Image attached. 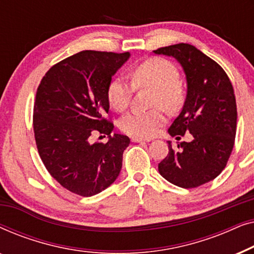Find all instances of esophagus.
<instances>
[{
  "label": "esophagus",
  "instance_id": "34e87169",
  "mask_svg": "<svg viewBox=\"0 0 254 254\" xmlns=\"http://www.w3.org/2000/svg\"><path fill=\"white\" fill-rule=\"evenodd\" d=\"M149 141H151V138H143V137H136V136L131 137V142H149Z\"/></svg>",
  "mask_w": 254,
  "mask_h": 254
}]
</instances>
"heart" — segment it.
Instances as JSON below:
<instances>
[{
  "label": "heart",
  "mask_w": 254,
  "mask_h": 254,
  "mask_svg": "<svg viewBox=\"0 0 254 254\" xmlns=\"http://www.w3.org/2000/svg\"><path fill=\"white\" fill-rule=\"evenodd\" d=\"M131 84L126 79L113 78L107 86V100L118 112L129 106L134 88L154 89L151 99L152 107H164L168 111L179 109L184 100V91L180 85V72L172 62L163 58H150L135 65L130 70ZM165 116L161 109L149 112H133L120 120V129L136 137L152 136Z\"/></svg>",
  "instance_id": "b5f03b06"
}]
</instances>
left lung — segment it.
Wrapping results in <instances>:
<instances>
[{"instance_id":"8db88e82","label":"left lung","mask_w":254,"mask_h":254,"mask_svg":"<svg viewBox=\"0 0 254 254\" xmlns=\"http://www.w3.org/2000/svg\"><path fill=\"white\" fill-rule=\"evenodd\" d=\"M175 58L187 81L182 112L169 128L171 136L193 135L158 164V171L173 185L193 189L216 178L227 165L235 144L237 105L232 84L223 68L190 44H176L154 51Z\"/></svg>"}]
</instances>
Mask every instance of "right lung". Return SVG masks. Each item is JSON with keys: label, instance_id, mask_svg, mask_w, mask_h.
Returning a JSON list of instances; mask_svg holds the SVG:
<instances>
[{"label": "right lung", "instance_id": "obj_1", "mask_svg": "<svg viewBox=\"0 0 254 254\" xmlns=\"http://www.w3.org/2000/svg\"><path fill=\"white\" fill-rule=\"evenodd\" d=\"M129 52L82 51L58 62L41 79L33 107L38 152L51 176L70 192L92 196L119 176L129 137L114 134L106 119L107 86ZM93 132L106 144L89 142Z\"/></svg>", "mask_w": 254, "mask_h": 254}]
</instances>
